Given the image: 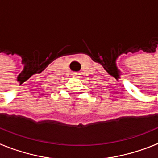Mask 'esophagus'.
Returning <instances> with one entry per match:
<instances>
[{"label": "esophagus", "mask_w": 158, "mask_h": 158, "mask_svg": "<svg viewBox=\"0 0 158 158\" xmlns=\"http://www.w3.org/2000/svg\"><path fill=\"white\" fill-rule=\"evenodd\" d=\"M79 73H73V77H79Z\"/></svg>", "instance_id": "esophagus-1"}]
</instances>
